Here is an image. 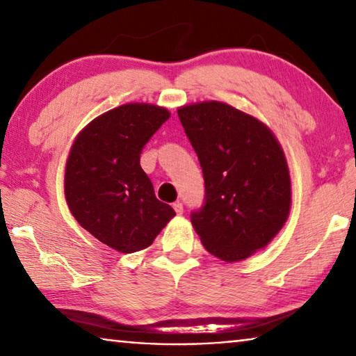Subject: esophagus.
I'll return each mask as SVG.
<instances>
[{
	"mask_svg": "<svg viewBox=\"0 0 356 356\" xmlns=\"http://www.w3.org/2000/svg\"><path fill=\"white\" fill-rule=\"evenodd\" d=\"M172 209L176 210L177 215H182V213H184V206H182V204H180V202H174V204H172Z\"/></svg>",
	"mask_w": 356,
	"mask_h": 356,
	"instance_id": "1",
	"label": "esophagus"
}]
</instances>
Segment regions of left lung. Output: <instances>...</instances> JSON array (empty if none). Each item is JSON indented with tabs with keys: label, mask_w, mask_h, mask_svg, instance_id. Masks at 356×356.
<instances>
[{
	"label": "left lung",
	"mask_w": 356,
	"mask_h": 356,
	"mask_svg": "<svg viewBox=\"0 0 356 356\" xmlns=\"http://www.w3.org/2000/svg\"><path fill=\"white\" fill-rule=\"evenodd\" d=\"M177 114L206 182V202L191 213V225L210 254L245 261L289 218L292 185L284 150L262 120L225 102L184 105Z\"/></svg>",
	"instance_id": "obj_1"
}]
</instances>
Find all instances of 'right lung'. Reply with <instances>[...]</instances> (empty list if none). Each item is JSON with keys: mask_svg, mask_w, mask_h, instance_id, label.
<instances>
[{"mask_svg": "<svg viewBox=\"0 0 356 356\" xmlns=\"http://www.w3.org/2000/svg\"><path fill=\"white\" fill-rule=\"evenodd\" d=\"M170 116L159 105H120L92 119L70 147L64 172L70 213L119 252L147 248L176 215L156 200L140 165L144 144Z\"/></svg>", "mask_w": 356, "mask_h": 356, "instance_id": "right-lung-1", "label": "right lung"}]
</instances>
